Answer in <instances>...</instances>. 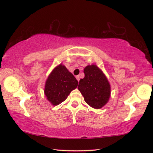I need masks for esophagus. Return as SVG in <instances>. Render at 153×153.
Returning a JSON list of instances; mask_svg holds the SVG:
<instances>
[{"label": "esophagus", "instance_id": "1", "mask_svg": "<svg viewBox=\"0 0 153 153\" xmlns=\"http://www.w3.org/2000/svg\"><path fill=\"white\" fill-rule=\"evenodd\" d=\"M76 77V79H77V81H78V82H79V76H77Z\"/></svg>", "mask_w": 153, "mask_h": 153}]
</instances>
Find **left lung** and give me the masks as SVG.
I'll return each instance as SVG.
<instances>
[{
	"mask_svg": "<svg viewBox=\"0 0 153 153\" xmlns=\"http://www.w3.org/2000/svg\"><path fill=\"white\" fill-rule=\"evenodd\" d=\"M85 77L79 82L78 89L85 101L99 109L105 105L110 95V86L105 74L96 65L87 66L83 71Z\"/></svg>",
	"mask_w": 153,
	"mask_h": 153,
	"instance_id": "1",
	"label": "left lung"
}]
</instances>
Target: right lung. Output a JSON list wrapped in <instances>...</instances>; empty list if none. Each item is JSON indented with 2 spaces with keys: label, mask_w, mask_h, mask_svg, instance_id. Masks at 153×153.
<instances>
[{
  "label": "right lung",
  "mask_w": 153,
  "mask_h": 153,
  "mask_svg": "<svg viewBox=\"0 0 153 153\" xmlns=\"http://www.w3.org/2000/svg\"><path fill=\"white\" fill-rule=\"evenodd\" d=\"M78 85V82L67 70L60 64L53 70L45 84V95L53 105H58L67 99L71 91Z\"/></svg>",
  "instance_id": "1"
}]
</instances>
